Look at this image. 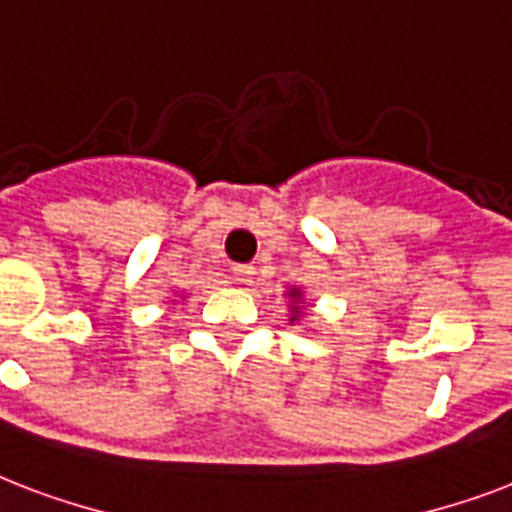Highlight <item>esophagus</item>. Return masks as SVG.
<instances>
[{
    "instance_id": "1",
    "label": "esophagus",
    "mask_w": 512,
    "mask_h": 512,
    "mask_svg": "<svg viewBox=\"0 0 512 512\" xmlns=\"http://www.w3.org/2000/svg\"><path fill=\"white\" fill-rule=\"evenodd\" d=\"M252 276H255V265H236L233 268V281L236 284H249Z\"/></svg>"
}]
</instances>
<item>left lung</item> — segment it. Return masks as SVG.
Listing matches in <instances>:
<instances>
[{"label":"left lung","instance_id":"obj_1","mask_svg":"<svg viewBox=\"0 0 512 512\" xmlns=\"http://www.w3.org/2000/svg\"><path fill=\"white\" fill-rule=\"evenodd\" d=\"M287 305H289V324H300L305 319V292L300 287H289L287 292Z\"/></svg>","mask_w":512,"mask_h":512}]
</instances>
